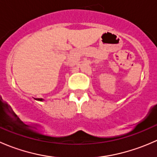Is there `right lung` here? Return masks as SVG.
Here are the masks:
<instances>
[{"label":"right lung","instance_id":"add662e5","mask_svg":"<svg viewBox=\"0 0 157 157\" xmlns=\"http://www.w3.org/2000/svg\"><path fill=\"white\" fill-rule=\"evenodd\" d=\"M38 100H39V101H42V100H43V99H38Z\"/></svg>","mask_w":157,"mask_h":157}]
</instances>
